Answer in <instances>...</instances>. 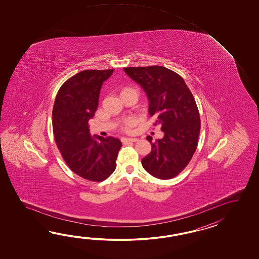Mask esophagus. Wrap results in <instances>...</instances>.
<instances>
[{
    "label": "esophagus",
    "mask_w": 259,
    "mask_h": 259,
    "mask_svg": "<svg viewBox=\"0 0 259 259\" xmlns=\"http://www.w3.org/2000/svg\"><path fill=\"white\" fill-rule=\"evenodd\" d=\"M123 142H131V143H136L139 141V139L137 138H123L122 139Z\"/></svg>",
    "instance_id": "34e87169"
}]
</instances>
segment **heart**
I'll use <instances>...</instances> for the list:
<instances>
[{"mask_svg": "<svg viewBox=\"0 0 259 259\" xmlns=\"http://www.w3.org/2000/svg\"><path fill=\"white\" fill-rule=\"evenodd\" d=\"M133 122L134 120L132 119V118H130V119H127L126 121H125V125H124V128L125 130H127L128 127H131L132 126V124H133Z\"/></svg>", "mask_w": 259, "mask_h": 259, "instance_id": "1", "label": "heart"}]
</instances>
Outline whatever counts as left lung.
<instances>
[{
	"mask_svg": "<svg viewBox=\"0 0 259 259\" xmlns=\"http://www.w3.org/2000/svg\"><path fill=\"white\" fill-rule=\"evenodd\" d=\"M148 98L149 115L160 125L164 137L153 143L152 151L142 159L143 168L160 180L180 174L192 159L201 127L198 108L184 79L164 66L124 67Z\"/></svg>",
	"mask_w": 259,
	"mask_h": 259,
	"instance_id": "8db88e82",
	"label": "left lung"
}]
</instances>
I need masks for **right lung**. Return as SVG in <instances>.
Masks as SVG:
<instances>
[{"mask_svg": "<svg viewBox=\"0 0 259 259\" xmlns=\"http://www.w3.org/2000/svg\"><path fill=\"white\" fill-rule=\"evenodd\" d=\"M114 69L83 70L61 86L53 109L55 143L66 165L91 182H103L116 169L122 143L114 137H92L89 120L98 108L100 91Z\"/></svg>", "mask_w": 259, "mask_h": 259, "instance_id": "add662e5", "label": "right lung"}]
</instances>
